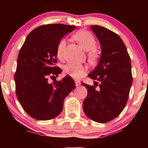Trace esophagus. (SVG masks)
<instances>
[{"label": "esophagus", "mask_w": 148, "mask_h": 148, "mask_svg": "<svg viewBox=\"0 0 148 148\" xmlns=\"http://www.w3.org/2000/svg\"><path fill=\"white\" fill-rule=\"evenodd\" d=\"M75 82L76 86H79L81 85V82H79V81H75Z\"/></svg>", "instance_id": "1"}]
</instances>
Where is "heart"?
Instances as JSON below:
<instances>
[{
  "label": "heart",
  "mask_w": 148,
  "mask_h": 148,
  "mask_svg": "<svg viewBox=\"0 0 148 148\" xmlns=\"http://www.w3.org/2000/svg\"><path fill=\"white\" fill-rule=\"evenodd\" d=\"M73 39L78 42L83 49L88 51V60L91 63L97 60L99 56L98 50L96 47V39L92 33L87 30H79L73 35ZM66 46L65 39H61L58 42L56 49L58 57H62ZM88 71V67L83 64L68 63L64 66V73L71 77L79 79L84 77Z\"/></svg>",
  "instance_id": "1"
}]
</instances>
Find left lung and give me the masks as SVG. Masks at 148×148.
Here are the masks:
<instances>
[{
  "label": "left lung",
  "mask_w": 148,
  "mask_h": 148,
  "mask_svg": "<svg viewBox=\"0 0 148 148\" xmlns=\"http://www.w3.org/2000/svg\"><path fill=\"white\" fill-rule=\"evenodd\" d=\"M91 29L101 45V55L89 77L100 82L94 86L82 84L88 90L83 102L84 113L91 120L105 123L121 114L129 98L132 85L131 60L127 48L118 34L99 25Z\"/></svg>",
  "instance_id": "obj_1"
}]
</instances>
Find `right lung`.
<instances>
[{
	"label": "right lung",
	"mask_w": 148,
	"mask_h": 148,
	"mask_svg": "<svg viewBox=\"0 0 148 148\" xmlns=\"http://www.w3.org/2000/svg\"><path fill=\"white\" fill-rule=\"evenodd\" d=\"M75 27L60 23L39 26L28 34L20 49L15 73L16 94L23 110L36 120H50L60 114L64 98L75 86L69 76L52 84L48 82V77L61 73L54 66L58 42Z\"/></svg>",
	"instance_id": "1"
}]
</instances>
